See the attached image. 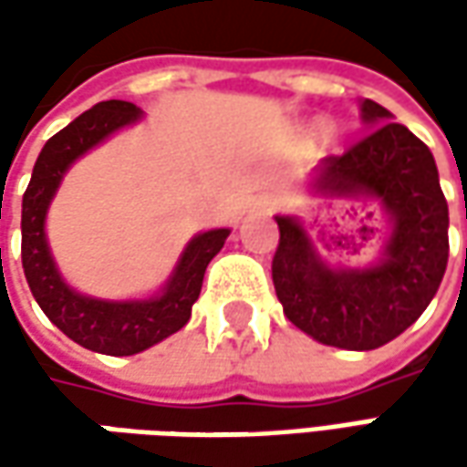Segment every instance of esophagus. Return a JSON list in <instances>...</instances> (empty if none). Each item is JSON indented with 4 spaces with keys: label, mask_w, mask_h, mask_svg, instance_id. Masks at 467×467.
<instances>
[{
    "label": "esophagus",
    "mask_w": 467,
    "mask_h": 467,
    "mask_svg": "<svg viewBox=\"0 0 467 467\" xmlns=\"http://www.w3.org/2000/svg\"><path fill=\"white\" fill-rule=\"evenodd\" d=\"M275 205H278V200H275L273 194H265V197L260 200V210H265V213H270Z\"/></svg>",
    "instance_id": "obj_1"
}]
</instances>
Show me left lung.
Masks as SVG:
<instances>
[{
    "instance_id": "obj_1",
    "label": "left lung",
    "mask_w": 467,
    "mask_h": 467,
    "mask_svg": "<svg viewBox=\"0 0 467 467\" xmlns=\"http://www.w3.org/2000/svg\"><path fill=\"white\" fill-rule=\"evenodd\" d=\"M371 132L348 153L325 158L314 194L377 202L387 218L379 257L361 267L322 260L296 215H275L273 283L285 317L322 346L374 350L405 332L440 288L450 257V213L431 150L385 106L364 99Z\"/></svg>"
}]
</instances>
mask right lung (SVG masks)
Wrapping results in <instances>:
<instances>
[{"label":"right lung","instance_id":"1","mask_svg":"<svg viewBox=\"0 0 467 467\" xmlns=\"http://www.w3.org/2000/svg\"><path fill=\"white\" fill-rule=\"evenodd\" d=\"M142 119L130 100H100L51 137L38 155L23 194V270L30 294L59 330L82 348L106 356H135L179 332L200 298L210 260L223 249L231 228L194 234L179 254L169 280L148 298H96L62 278L46 239V215L72 163L119 130Z\"/></svg>","mask_w":467,"mask_h":467}]
</instances>
